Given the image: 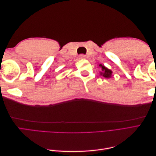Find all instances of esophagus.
<instances>
[{
    "mask_svg": "<svg viewBox=\"0 0 156 156\" xmlns=\"http://www.w3.org/2000/svg\"><path fill=\"white\" fill-rule=\"evenodd\" d=\"M86 58V56L84 55H79V58L80 59H84Z\"/></svg>",
    "mask_w": 156,
    "mask_h": 156,
    "instance_id": "1",
    "label": "esophagus"
}]
</instances>
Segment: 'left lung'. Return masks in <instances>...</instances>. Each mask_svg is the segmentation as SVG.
<instances>
[{
  "instance_id": "1",
  "label": "left lung",
  "mask_w": 156,
  "mask_h": 156,
  "mask_svg": "<svg viewBox=\"0 0 156 156\" xmlns=\"http://www.w3.org/2000/svg\"><path fill=\"white\" fill-rule=\"evenodd\" d=\"M100 66V67L101 68V72H100V75H102L103 77H104L105 78H111L112 77V72L109 69H108L107 68H106L104 65H102V64H100L99 65Z\"/></svg>"
}]
</instances>
